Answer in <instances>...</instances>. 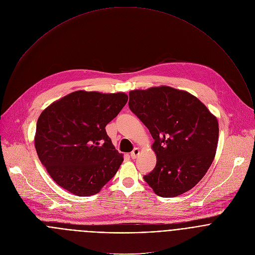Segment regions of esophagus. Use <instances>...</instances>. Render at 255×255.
<instances>
[{
    "instance_id": "34e87169",
    "label": "esophagus",
    "mask_w": 255,
    "mask_h": 255,
    "mask_svg": "<svg viewBox=\"0 0 255 255\" xmlns=\"http://www.w3.org/2000/svg\"><path fill=\"white\" fill-rule=\"evenodd\" d=\"M138 154H139V149H138L137 147H135V148L130 152V157H131L132 159H135Z\"/></svg>"
}]
</instances>
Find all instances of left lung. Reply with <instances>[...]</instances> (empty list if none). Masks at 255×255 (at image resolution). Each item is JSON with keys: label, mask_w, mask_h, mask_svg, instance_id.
<instances>
[{"label": "left lung", "mask_w": 255, "mask_h": 255, "mask_svg": "<svg viewBox=\"0 0 255 255\" xmlns=\"http://www.w3.org/2000/svg\"><path fill=\"white\" fill-rule=\"evenodd\" d=\"M128 107L154 139L156 164L145 182L162 197L195 186L215 155L216 118L194 96L165 86L131 91Z\"/></svg>", "instance_id": "1"}]
</instances>
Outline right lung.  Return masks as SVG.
<instances>
[{
    "instance_id": "add662e5",
    "label": "right lung",
    "mask_w": 255,
    "mask_h": 255,
    "mask_svg": "<svg viewBox=\"0 0 255 255\" xmlns=\"http://www.w3.org/2000/svg\"><path fill=\"white\" fill-rule=\"evenodd\" d=\"M124 93L74 92L39 117L35 146L42 164L61 187L94 195L117 173L124 158L106 131L126 106Z\"/></svg>"
}]
</instances>
